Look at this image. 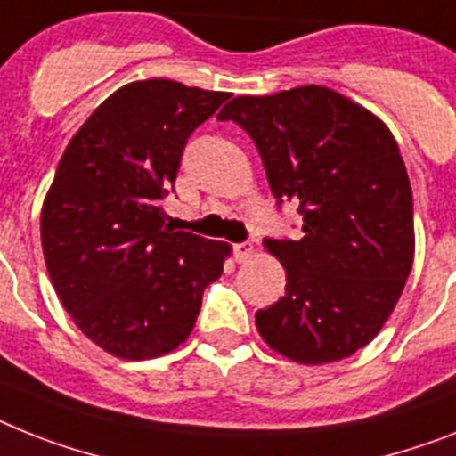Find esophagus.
I'll use <instances>...</instances> for the list:
<instances>
[{
  "mask_svg": "<svg viewBox=\"0 0 456 456\" xmlns=\"http://www.w3.org/2000/svg\"><path fill=\"white\" fill-rule=\"evenodd\" d=\"M251 251H254V244H251V242L232 244V256H235L237 263L247 261V258H249V256H251Z\"/></svg>",
  "mask_w": 456,
  "mask_h": 456,
  "instance_id": "obj_1",
  "label": "esophagus"
}]
</instances>
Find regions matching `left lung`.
Returning a JSON list of instances; mask_svg holds the SVG:
<instances>
[{"label": "left lung", "instance_id": "left-lung-1", "mask_svg": "<svg viewBox=\"0 0 456 456\" xmlns=\"http://www.w3.org/2000/svg\"><path fill=\"white\" fill-rule=\"evenodd\" d=\"M219 120L254 139L277 207L296 202L300 240L265 237L284 296L256 312L274 352L298 363L352 356L401 298L412 256V191L389 127L322 86L235 97Z\"/></svg>", "mask_w": 456, "mask_h": 456}]
</instances>
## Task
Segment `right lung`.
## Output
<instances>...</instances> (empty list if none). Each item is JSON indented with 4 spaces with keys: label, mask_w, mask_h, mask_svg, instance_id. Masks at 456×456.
Here are the masks:
<instances>
[{
    "label": "right lung",
    "mask_w": 456,
    "mask_h": 456,
    "mask_svg": "<svg viewBox=\"0 0 456 456\" xmlns=\"http://www.w3.org/2000/svg\"><path fill=\"white\" fill-rule=\"evenodd\" d=\"M228 93L167 78L123 86L71 137L41 209L51 281L109 354L153 359L193 330L231 247L165 224L188 137Z\"/></svg>",
    "instance_id": "obj_1"
}]
</instances>
